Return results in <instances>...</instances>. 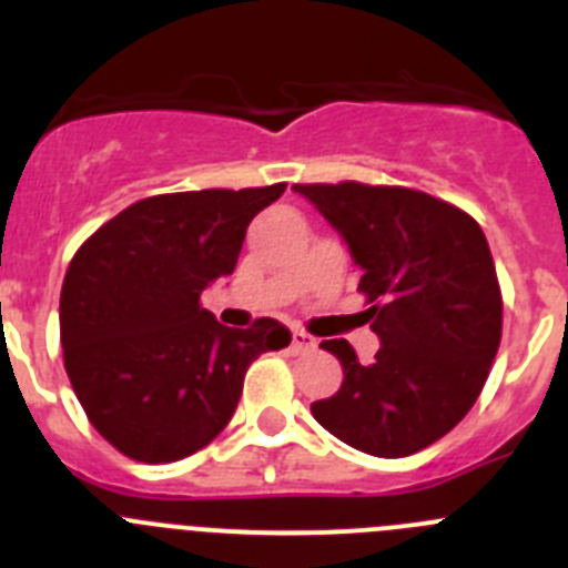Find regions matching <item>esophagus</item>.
I'll use <instances>...</instances> for the list:
<instances>
[{
  "label": "esophagus",
  "instance_id": "34e87169",
  "mask_svg": "<svg viewBox=\"0 0 568 568\" xmlns=\"http://www.w3.org/2000/svg\"><path fill=\"white\" fill-rule=\"evenodd\" d=\"M315 338L307 335L304 329H293V353H313Z\"/></svg>",
  "mask_w": 568,
  "mask_h": 568
}]
</instances>
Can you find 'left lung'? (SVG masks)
I'll return each mask as SVG.
<instances>
[{
	"label": "left lung",
	"mask_w": 568,
	"mask_h": 568,
	"mask_svg": "<svg viewBox=\"0 0 568 568\" xmlns=\"http://www.w3.org/2000/svg\"><path fill=\"white\" fill-rule=\"evenodd\" d=\"M361 267L366 321L381 349L361 364L344 338L321 341L344 384L315 400L327 433L375 458L444 438L478 400L500 344L498 275L478 222L406 187L295 184Z\"/></svg>",
	"instance_id": "8db88e82"
}]
</instances>
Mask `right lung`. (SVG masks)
Masks as SVG:
<instances>
[{
    "label": "right lung",
    "instance_id": "obj_1",
    "mask_svg": "<svg viewBox=\"0 0 568 568\" xmlns=\"http://www.w3.org/2000/svg\"><path fill=\"white\" fill-rule=\"evenodd\" d=\"M284 187L150 195L70 261L64 369L90 424L128 458L170 464L204 449L233 418L247 366L293 338L275 318L222 327L199 304L233 275L250 222Z\"/></svg>",
    "mask_w": 568,
    "mask_h": 568
}]
</instances>
